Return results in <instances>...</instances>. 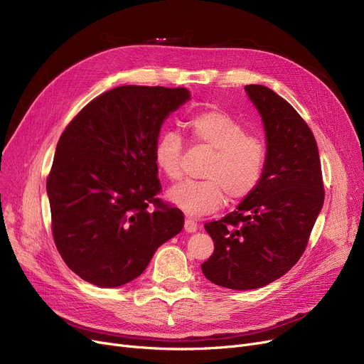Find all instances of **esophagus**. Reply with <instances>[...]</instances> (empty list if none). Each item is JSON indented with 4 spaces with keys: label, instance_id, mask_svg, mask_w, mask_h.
<instances>
[{
    "label": "esophagus",
    "instance_id": "esophagus-1",
    "mask_svg": "<svg viewBox=\"0 0 364 364\" xmlns=\"http://www.w3.org/2000/svg\"><path fill=\"white\" fill-rule=\"evenodd\" d=\"M184 230H186L187 233H195V232L198 230L196 221L192 220V218H187V220L184 221Z\"/></svg>",
    "mask_w": 364,
    "mask_h": 364
}]
</instances>
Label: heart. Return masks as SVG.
I'll list each match as a JSON object with an SVG mask.
<instances>
[{"mask_svg": "<svg viewBox=\"0 0 364 364\" xmlns=\"http://www.w3.org/2000/svg\"><path fill=\"white\" fill-rule=\"evenodd\" d=\"M195 141L213 150L203 168V181H181L168 188L166 199L183 213L200 217L215 213L224 199L239 202L259 184L267 162L264 141L246 134L245 127L224 110H205L187 121ZM183 140L176 131H165L155 141L153 159L171 178L181 176Z\"/></svg>", "mask_w": 364, "mask_h": 364, "instance_id": "b5f03b06", "label": "heart"}]
</instances>
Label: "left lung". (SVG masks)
Here are the masks:
<instances>
[{
    "label": "left lung",
    "mask_w": 364,
    "mask_h": 364,
    "mask_svg": "<svg viewBox=\"0 0 364 364\" xmlns=\"http://www.w3.org/2000/svg\"><path fill=\"white\" fill-rule=\"evenodd\" d=\"M265 131L267 162L254 192L233 213L205 224L214 254L205 277L235 291L258 289L288 273L323 208L320 156L311 129L273 90L246 85Z\"/></svg>",
    "instance_id": "8db88e82"
}]
</instances>
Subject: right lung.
I'll return each instance as SVG.
<instances>
[{
    "label": "right lung",
    "instance_id": "1",
    "mask_svg": "<svg viewBox=\"0 0 364 364\" xmlns=\"http://www.w3.org/2000/svg\"><path fill=\"white\" fill-rule=\"evenodd\" d=\"M187 100L186 88L117 87L63 131L47 195L57 250L82 280L100 288L129 283L181 232L183 213L156 198L153 147L169 113Z\"/></svg>",
    "mask_w": 364,
    "mask_h": 364
}]
</instances>
